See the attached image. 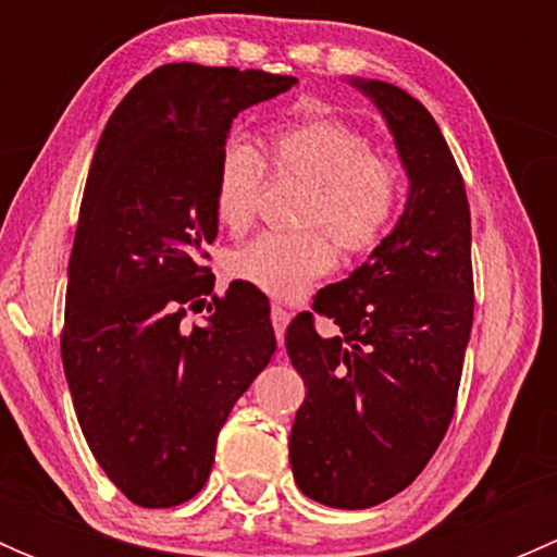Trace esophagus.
I'll return each instance as SVG.
<instances>
[{"label":"esophagus","instance_id":"obj_1","mask_svg":"<svg viewBox=\"0 0 557 557\" xmlns=\"http://www.w3.org/2000/svg\"><path fill=\"white\" fill-rule=\"evenodd\" d=\"M290 323V312L283 310L280 305L272 307V325H274V334H277V342L283 345V336H285V329H288Z\"/></svg>","mask_w":557,"mask_h":557}]
</instances>
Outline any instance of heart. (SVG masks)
Here are the masks:
<instances>
[{
	"label": "heart",
	"instance_id": "1",
	"mask_svg": "<svg viewBox=\"0 0 557 557\" xmlns=\"http://www.w3.org/2000/svg\"><path fill=\"white\" fill-rule=\"evenodd\" d=\"M267 161L280 174L310 180L307 228L258 234L228 256V272L274 299H299L336 267V243L347 252H372L393 232L404 207L401 170L363 132L339 117H301L267 134ZM263 159L245 139L223 143L212 170V210L232 232L252 223Z\"/></svg>",
	"mask_w": 557,
	"mask_h": 557
}]
</instances>
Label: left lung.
Instances as JSON below:
<instances>
[{"label": "left lung", "mask_w": 557, "mask_h": 557, "mask_svg": "<svg viewBox=\"0 0 557 557\" xmlns=\"http://www.w3.org/2000/svg\"><path fill=\"white\" fill-rule=\"evenodd\" d=\"M350 86L383 112L407 170L396 228L367 263L314 296L285 331L307 387L290 431L296 485L312 502L369 509L401 493L445 440L474 318L463 177L431 112L383 81Z\"/></svg>", "instance_id": "left-lung-1"}]
</instances>
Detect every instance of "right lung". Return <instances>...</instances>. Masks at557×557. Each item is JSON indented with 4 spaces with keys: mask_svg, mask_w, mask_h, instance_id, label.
Here are the masks:
<instances>
[{
    "mask_svg": "<svg viewBox=\"0 0 557 557\" xmlns=\"http://www.w3.org/2000/svg\"><path fill=\"white\" fill-rule=\"evenodd\" d=\"M296 77L164 64L123 97L88 172L70 256L61 361L77 423L112 485L164 509L205 487L237 398L277 350L250 285L212 295V170L247 107ZM208 305L205 324H183Z\"/></svg>",
    "mask_w": 557,
    "mask_h": 557,
    "instance_id": "1",
    "label": "right lung"
}]
</instances>
